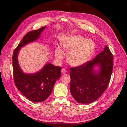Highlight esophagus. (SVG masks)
<instances>
[{
    "label": "esophagus",
    "mask_w": 127,
    "mask_h": 127,
    "mask_svg": "<svg viewBox=\"0 0 127 127\" xmlns=\"http://www.w3.org/2000/svg\"><path fill=\"white\" fill-rule=\"evenodd\" d=\"M61 74H66L67 71L66 69L63 68L62 69H61Z\"/></svg>",
    "instance_id": "34e87169"
}]
</instances>
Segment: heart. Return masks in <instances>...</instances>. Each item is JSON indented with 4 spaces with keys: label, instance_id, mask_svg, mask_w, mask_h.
<instances>
[{
    "label": "heart",
    "instance_id": "obj_1",
    "mask_svg": "<svg viewBox=\"0 0 127 127\" xmlns=\"http://www.w3.org/2000/svg\"><path fill=\"white\" fill-rule=\"evenodd\" d=\"M61 48L67 52V61L70 66H82L90 58L94 50V42L79 35L66 36L61 42ZM56 57L58 59L63 58V53L59 49L56 50Z\"/></svg>",
    "mask_w": 127,
    "mask_h": 127
}]
</instances>
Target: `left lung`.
<instances>
[{"label": "left lung", "instance_id": "obj_1", "mask_svg": "<svg viewBox=\"0 0 127 127\" xmlns=\"http://www.w3.org/2000/svg\"><path fill=\"white\" fill-rule=\"evenodd\" d=\"M113 59L112 53L106 45L92 60L82 66L70 68V90L77 102L88 104L100 97L110 82ZM95 67L98 68L97 71Z\"/></svg>", "mask_w": 127, "mask_h": 127}]
</instances>
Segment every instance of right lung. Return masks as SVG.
Returning a JSON list of instances; mask_svg holds the SVG:
<instances>
[{"label":"right lung","mask_w":127,"mask_h":127,"mask_svg":"<svg viewBox=\"0 0 127 127\" xmlns=\"http://www.w3.org/2000/svg\"><path fill=\"white\" fill-rule=\"evenodd\" d=\"M45 28L46 26H43L27 33L14 50L13 55L15 85L25 97L31 101L37 103L45 101L50 95L56 80L60 77L61 67L48 63L39 71L34 74H26L20 67L18 56L21 48L36 41Z\"/></svg>","instance_id":"right-lung-1"}]
</instances>
